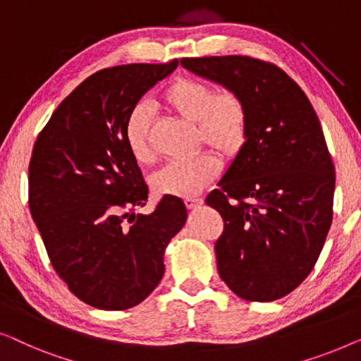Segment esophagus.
I'll return each mask as SVG.
<instances>
[{"instance_id":"1","label":"esophagus","mask_w":361,"mask_h":361,"mask_svg":"<svg viewBox=\"0 0 361 361\" xmlns=\"http://www.w3.org/2000/svg\"><path fill=\"white\" fill-rule=\"evenodd\" d=\"M201 204H202L201 197H186L185 200V206L188 209H196V207H200Z\"/></svg>"}]
</instances>
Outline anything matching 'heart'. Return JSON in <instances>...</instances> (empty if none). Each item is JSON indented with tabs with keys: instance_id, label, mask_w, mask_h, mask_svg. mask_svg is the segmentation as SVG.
I'll use <instances>...</instances> for the list:
<instances>
[{
	"instance_id": "heart-1",
	"label": "heart",
	"mask_w": 361,
	"mask_h": 361,
	"mask_svg": "<svg viewBox=\"0 0 361 361\" xmlns=\"http://www.w3.org/2000/svg\"><path fill=\"white\" fill-rule=\"evenodd\" d=\"M164 103L188 123H195L197 140L222 157L237 155L247 140L248 118L243 99L235 91L214 93L209 85L195 78H176L164 91ZM150 111L137 104L124 126L126 145L139 164L152 160L149 144ZM219 160L202 152L190 159L171 160L152 176L157 195L191 197L219 175Z\"/></svg>"
}]
</instances>
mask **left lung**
I'll list each match as a JSON object with an SVG mask.
<instances>
[{
  "label": "left lung",
  "mask_w": 361,
  "mask_h": 361,
  "mask_svg": "<svg viewBox=\"0 0 361 361\" xmlns=\"http://www.w3.org/2000/svg\"><path fill=\"white\" fill-rule=\"evenodd\" d=\"M181 65L245 103L247 140L206 204L224 219L214 247L222 281L247 301H275L306 280L331 229L335 169L321 123L275 65L240 55Z\"/></svg>",
  "instance_id": "obj_1"
}]
</instances>
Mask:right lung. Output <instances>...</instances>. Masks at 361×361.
Masks as SVG:
<instances>
[{
    "label": "right lung",
    "mask_w": 361,
    "mask_h": 361,
    "mask_svg": "<svg viewBox=\"0 0 361 361\" xmlns=\"http://www.w3.org/2000/svg\"><path fill=\"white\" fill-rule=\"evenodd\" d=\"M170 63L104 68L65 98L34 144L29 207L57 275L81 301L123 311L144 301L165 273L164 253L185 226L180 197H149L124 139L142 96L173 73ZM128 221H126L125 219Z\"/></svg>",
    "instance_id": "add662e5"
}]
</instances>
